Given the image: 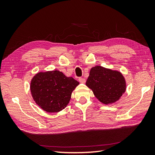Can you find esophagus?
<instances>
[{
    "mask_svg": "<svg viewBox=\"0 0 155 155\" xmlns=\"http://www.w3.org/2000/svg\"><path fill=\"white\" fill-rule=\"evenodd\" d=\"M78 81H79L80 83H85V82H86V80H85L84 78L80 77V78H78Z\"/></svg>",
    "mask_w": 155,
    "mask_h": 155,
    "instance_id": "esophagus-1",
    "label": "esophagus"
}]
</instances>
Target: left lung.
I'll return each mask as SVG.
<instances>
[{
	"instance_id": "8db88e82",
	"label": "left lung",
	"mask_w": 155,
	"mask_h": 155,
	"mask_svg": "<svg viewBox=\"0 0 155 155\" xmlns=\"http://www.w3.org/2000/svg\"><path fill=\"white\" fill-rule=\"evenodd\" d=\"M86 84L104 104L114 103L126 90L124 78L120 72L101 66L91 68Z\"/></svg>"
}]
</instances>
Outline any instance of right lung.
I'll return each instance as SVG.
<instances>
[{
  "label": "right lung",
  "mask_w": 155,
  "mask_h": 155,
  "mask_svg": "<svg viewBox=\"0 0 155 155\" xmlns=\"http://www.w3.org/2000/svg\"><path fill=\"white\" fill-rule=\"evenodd\" d=\"M79 84L58 71L39 72L32 79L31 91L39 107L48 113L64 109L70 101L72 92Z\"/></svg>",
  "instance_id": "1"
}]
</instances>
